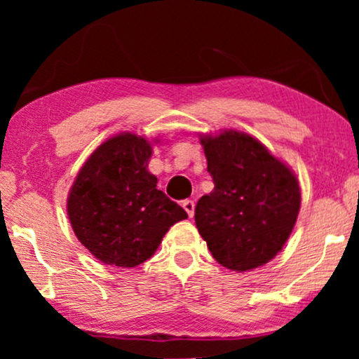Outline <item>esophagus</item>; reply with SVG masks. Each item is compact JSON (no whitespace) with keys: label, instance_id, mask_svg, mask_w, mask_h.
Here are the masks:
<instances>
[{"label":"esophagus","instance_id":"esophagus-1","mask_svg":"<svg viewBox=\"0 0 359 359\" xmlns=\"http://www.w3.org/2000/svg\"><path fill=\"white\" fill-rule=\"evenodd\" d=\"M183 208H184L186 212H188L189 217H193V215H194V201H191V199L183 201Z\"/></svg>","mask_w":359,"mask_h":359}]
</instances>
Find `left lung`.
Here are the masks:
<instances>
[{
	"label": "left lung",
	"mask_w": 359,
	"mask_h": 359,
	"mask_svg": "<svg viewBox=\"0 0 359 359\" xmlns=\"http://www.w3.org/2000/svg\"><path fill=\"white\" fill-rule=\"evenodd\" d=\"M214 189L198 201L196 227L212 257L233 271L263 266L281 252L301 209L296 175L255 137L203 135Z\"/></svg>",
	"instance_id": "8db88e82"
}]
</instances>
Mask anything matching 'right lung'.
Listing matches in <instances>:
<instances>
[{
	"label": "right lung",
	"instance_id": "obj_1",
	"mask_svg": "<svg viewBox=\"0 0 359 359\" xmlns=\"http://www.w3.org/2000/svg\"><path fill=\"white\" fill-rule=\"evenodd\" d=\"M151 145L130 132L106 140L81 166L67 201L73 232L93 257L134 268L156 252L170 227L188 217L156 189L147 166Z\"/></svg>",
	"mask_w": 359,
	"mask_h": 359
}]
</instances>
